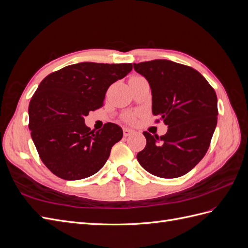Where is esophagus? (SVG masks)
Instances as JSON below:
<instances>
[{
  "mask_svg": "<svg viewBox=\"0 0 248 248\" xmlns=\"http://www.w3.org/2000/svg\"><path fill=\"white\" fill-rule=\"evenodd\" d=\"M132 133H134V130L130 129V128H127V127H125V128H123V134L124 137H129L131 136Z\"/></svg>",
  "mask_w": 248,
  "mask_h": 248,
  "instance_id": "1",
  "label": "esophagus"
}]
</instances>
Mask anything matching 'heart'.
Masks as SVG:
<instances>
[{
  "label": "heart",
  "mask_w": 248,
  "mask_h": 248,
  "mask_svg": "<svg viewBox=\"0 0 248 248\" xmlns=\"http://www.w3.org/2000/svg\"><path fill=\"white\" fill-rule=\"evenodd\" d=\"M126 120H127V121H128V122L132 123V122L134 121V116L130 115V116H128V117H127V118H126Z\"/></svg>",
  "instance_id": "obj_1"
}]
</instances>
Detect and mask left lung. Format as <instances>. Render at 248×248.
Masks as SVG:
<instances>
[{
	"label": "left lung",
	"instance_id": "left-lung-1",
	"mask_svg": "<svg viewBox=\"0 0 248 248\" xmlns=\"http://www.w3.org/2000/svg\"><path fill=\"white\" fill-rule=\"evenodd\" d=\"M152 92V112L168 126L164 136L144 131L147 145L137 158L150 174L178 178L205 156L217 124V96L202 74L170 60L133 63Z\"/></svg>",
	"mask_w": 248,
	"mask_h": 248
}]
</instances>
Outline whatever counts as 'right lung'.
Instances as JSON below:
<instances>
[{
  "instance_id": "obj_1",
  "label": "right lung",
  "mask_w": 248,
  "mask_h": 248,
  "mask_svg": "<svg viewBox=\"0 0 248 248\" xmlns=\"http://www.w3.org/2000/svg\"><path fill=\"white\" fill-rule=\"evenodd\" d=\"M131 69V63L82 62L52 72L40 82L30 101L29 129L42 162L52 174L80 180L104 166L123 130L114 123L91 130L85 117L103 106L108 87Z\"/></svg>"
}]
</instances>
